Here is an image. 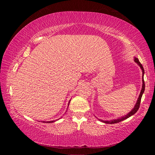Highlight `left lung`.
I'll return each instance as SVG.
<instances>
[{"label":"left lung","instance_id":"left-lung-1","mask_svg":"<svg viewBox=\"0 0 155 155\" xmlns=\"http://www.w3.org/2000/svg\"><path fill=\"white\" fill-rule=\"evenodd\" d=\"M135 61L137 63V64L140 65L141 69L142 70V72H143V74H144V70H143V68L142 66V65H141V63L140 62V61H139V59L137 58H135ZM142 82H143V84H142V89H141V91L140 92V96H139V98H138V100L137 101V103H136V104L134 108H133V109L131 111L130 113H128V114L125 115L124 117H122L121 118H119V119H117V120H111V121H103V120H101L102 122H103L104 123H106V124H115V123H118L122 121V120H124L125 119H127L128 117H129L130 116H131V115H133V114H135L136 112H137L138 111L139 108H140V103H141V96H142V94L144 92V90H145V83H144V80H143H143H142Z\"/></svg>","mask_w":155,"mask_h":155}]
</instances>
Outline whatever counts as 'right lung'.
Masks as SVG:
<instances>
[{
    "label": "right lung",
    "mask_w": 155,
    "mask_h": 155,
    "mask_svg": "<svg viewBox=\"0 0 155 155\" xmlns=\"http://www.w3.org/2000/svg\"><path fill=\"white\" fill-rule=\"evenodd\" d=\"M69 105V104H68ZM54 121H48V122H47V123H52V122H54Z\"/></svg>",
    "instance_id": "add662e5"
}]
</instances>
